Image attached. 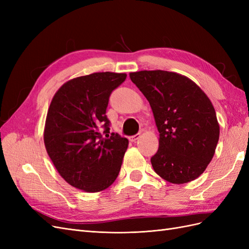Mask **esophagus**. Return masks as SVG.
I'll use <instances>...</instances> for the list:
<instances>
[{"instance_id":"1","label":"esophagus","mask_w":249,"mask_h":249,"mask_svg":"<svg viewBox=\"0 0 249 249\" xmlns=\"http://www.w3.org/2000/svg\"><path fill=\"white\" fill-rule=\"evenodd\" d=\"M139 137H140V134H136V135H133V136L129 137V139H130L132 142H134V141H136Z\"/></svg>"}]
</instances>
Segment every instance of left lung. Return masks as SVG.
<instances>
[{
    "label": "left lung",
    "mask_w": 249,
    "mask_h": 249,
    "mask_svg": "<svg viewBox=\"0 0 249 249\" xmlns=\"http://www.w3.org/2000/svg\"><path fill=\"white\" fill-rule=\"evenodd\" d=\"M152 107L159 149L150 158L157 175L172 184L198 178L212 160L219 124L212 103L193 81L166 71L131 72Z\"/></svg>",
    "instance_id": "left-lung-1"
}]
</instances>
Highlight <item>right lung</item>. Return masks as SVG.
I'll use <instances>...</instances> for the list:
<instances>
[{"label":"right lung","mask_w":249,"mask_h":249,"mask_svg":"<svg viewBox=\"0 0 249 249\" xmlns=\"http://www.w3.org/2000/svg\"><path fill=\"white\" fill-rule=\"evenodd\" d=\"M125 78V73L94 72L66 82L53 97L44 144L60 176L72 187L99 192L118 176L129 140L110 133L106 111L112 91Z\"/></svg>","instance_id":"add662e5"}]
</instances>
